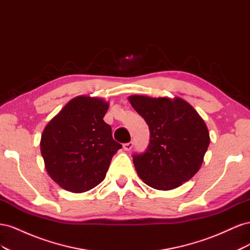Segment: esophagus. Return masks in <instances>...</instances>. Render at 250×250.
Masks as SVG:
<instances>
[{
    "instance_id": "34e87169",
    "label": "esophagus",
    "mask_w": 250,
    "mask_h": 250,
    "mask_svg": "<svg viewBox=\"0 0 250 250\" xmlns=\"http://www.w3.org/2000/svg\"><path fill=\"white\" fill-rule=\"evenodd\" d=\"M132 147H133V143L132 142L126 143V144H124V145H123V149L125 151H130L132 149Z\"/></svg>"
}]
</instances>
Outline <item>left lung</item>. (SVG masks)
Returning a JSON list of instances; mask_svg holds the SVG:
<instances>
[{
	"label": "left lung",
	"instance_id": "1",
	"mask_svg": "<svg viewBox=\"0 0 250 250\" xmlns=\"http://www.w3.org/2000/svg\"><path fill=\"white\" fill-rule=\"evenodd\" d=\"M128 99L150 130L145 152L132 155L140 178L162 191L190 180L200 169L209 145L208 127L198 112L178 97L133 95Z\"/></svg>",
	"mask_w": 250,
	"mask_h": 250
}]
</instances>
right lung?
<instances>
[{
  "label": "right lung",
  "mask_w": 250,
  "mask_h": 250,
  "mask_svg": "<svg viewBox=\"0 0 250 250\" xmlns=\"http://www.w3.org/2000/svg\"><path fill=\"white\" fill-rule=\"evenodd\" d=\"M108 103L74 98L44 127L41 152L50 177L64 190L83 193L105 178L112 156L122 148L104 122Z\"/></svg>",
  "instance_id": "obj_1"
}]
</instances>
